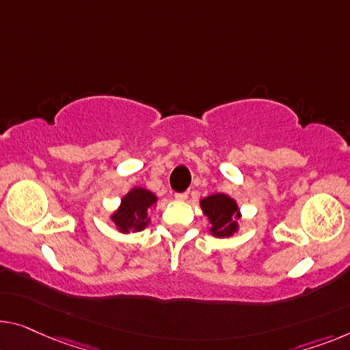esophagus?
Instances as JSON below:
<instances>
[{
  "label": "esophagus",
  "instance_id": "1",
  "mask_svg": "<svg viewBox=\"0 0 350 350\" xmlns=\"http://www.w3.org/2000/svg\"><path fill=\"white\" fill-rule=\"evenodd\" d=\"M174 198L177 201H185L187 198H189V191H184V193H176Z\"/></svg>",
  "mask_w": 350,
  "mask_h": 350
}]
</instances>
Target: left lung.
Wrapping results in <instances>:
<instances>
[{
    "instance_id": "8db88e82",
    "label": "left lung",
    "mask_w": 350,
    "mask_h": 350,
    "mask_svg": "<svg viewBox=\"0 0 350 350\" xmlns=\"http://www.w3.org/2000/svg\"><path fill=\"white\" fill-rule=\"evenodd\" d=\"M201 211L208 221V234L213 237H232L239 231L242 212L237 201L225 193H213L200 201Z\"/></svg>"
}]
</instances>
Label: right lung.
I'll return each instance as SVG.
<instances>
[{"instance_id": "obj_1", "label": "right lung", "mask_w": 350, "mask_h": 350, "mask_svg": "<svg viewBox=\"0 0 350 350\" xmlns=\"http://www.w3.org/2000/svg\"><path fill=\"white\" fill-rule=\"evenodd\" d=\"M159 196L144 187H132L121 198L116 211L109 213V220L119 232H139L150 225L149 211L157 206Z\"/></svg>"}]
</instances>
